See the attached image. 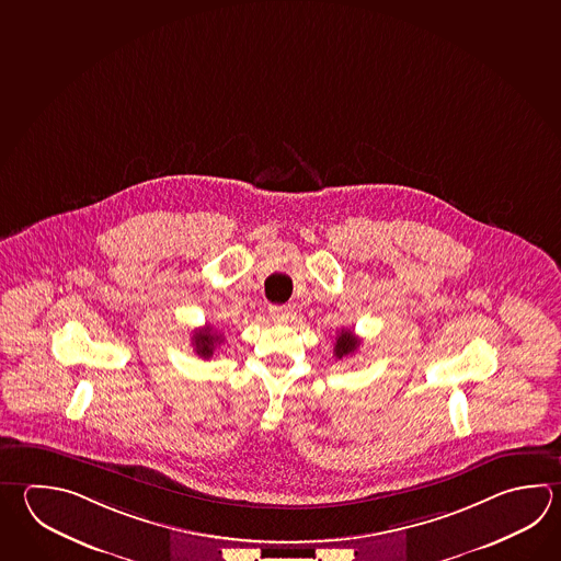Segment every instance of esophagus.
I'll return each instance as SVG.
<instances>
[{"label": "esophagus", "mask_w": 561, "mask_h": 561, "mask_svg": "<svg viewBox=\"0 0 561 561\" xmlns=\"http://www.w3.org/2000/svg\"><path fill=\"white\" fill-rule=\"evenodd\" d=\"M291 316V311H289V307L286 306H270V318L277 321V323H282V321H287Z\"/></svg>", "instance_id": "obj_1"}]
</instances>
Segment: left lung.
<instances>
[{
    "label": "left lung",
    "mask_w": 561,
    "mask_h": 561,
    "mask_svg": "<svg viewBox=\"0 0 561 561\" xmlns=\"http://www.w3.org/2000/svg\"><path fill=\"white\" fill-rule=\"evenodd\" d=\"M359 345L360 339L357 335H353V331L341 329L337 339H335V350H333V353H335L337 359H343V357H350L351 353H355Z\"/></svg>",
    "instance_id": "8db88e82"
}]
</instances>
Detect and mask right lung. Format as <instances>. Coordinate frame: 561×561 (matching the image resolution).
<instances>
[{
  "mask_svg": "<svg viewBox=\"0 0 561 561\" xmlns=\"http://www.w3.org/2000/svg\"><path fill=\"white\" fill-rule=\"evenodd\" d=\"M222 335H218V333L208 325V328L194 331L192 345H194V351H196L201 357L210 359L211 355H214V351L218 347V343H222Z\"/></svg>",
  "mask_w": 561,
  "mask_h": 561,
  "instance_id": "obj_1",
  "label": "right lung"
}]
</instances>
